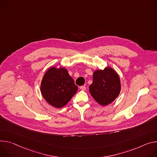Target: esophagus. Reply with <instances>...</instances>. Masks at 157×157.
<instances>
[{
	"mask_svg": "<svg viewBox=\"0 0 157 157\" xmlns=\"http://www.w3.org/2000/svg\"><path fill=\"white\" fill-rule=\"evenodd\" d=\"M80 90H85V89H86V87H85V86H80Z\"/></svg>",
	"mask_w": 157,
	"mask_h": 157,
	"instance_id": "obj_1",
	"label": "esophagus"
}]
</instances>
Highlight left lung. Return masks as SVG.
Listing matches in <instances>:
<instances>
[{
    "mask_svg": "<svg viewBox=\"0 0 157 157\" xmlns=\"http://www.w3.org/2000/svg\"><path fill=\"white\" fill-rule=\"evenodd\" d=\"M121 91L119 75L112 67L97 70L93 74V82L89 92L94 100L100 105L106 106L112 103Z\"/></svg>",
    "mask_w": 157,
    "mask_h": 157,
    "instance_id": "8db88e82",
    "label": "left lung"
}]
</instances>
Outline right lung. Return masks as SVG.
<instances>
[{
	"instance_id": "right-lung-1",
	"label": "right lung",
	"mask_w": 157,
	"mask_h": 157,
	"mask_svg": "<svg viewBox=\"0 0 157 157\" xmlns=\"http://www.w3.org/2000/svg\"><path fill=\"white\" fill-rule=\"evenodd\" d=\"M78 90L74 79L67 68L52 66L44 74L40 92L44 100L51 106L60 109L71 100Z\"/></svg>"
}]
</instances>
